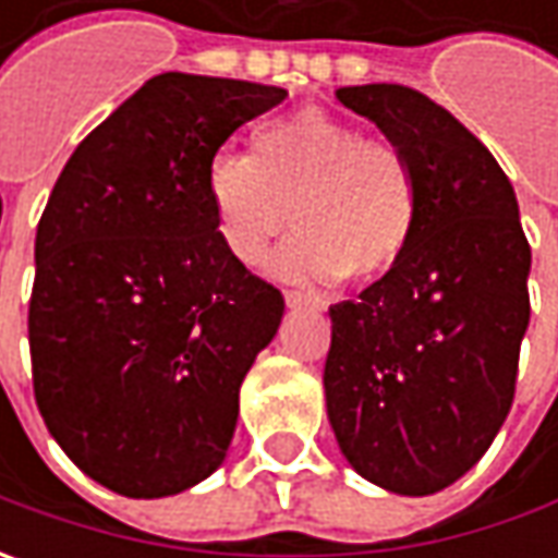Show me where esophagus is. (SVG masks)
Here are the masks:
<instances>
[{
  "instance_id": "1",
  "label": "esophagus",
  "mask_w": 558,
  "mask_h": 558,
  "mask_svg": "<svg viewBox=\"0 0 558 558\" xmlns=\"http://www.w3.org/2000/svg\"><path fill=\"white\" fill-rule=\"evenodd\" d=\"M286 304L291 311H301V307H319V298L304 294V291H286Z\"/></svg>"
}]
</instances>
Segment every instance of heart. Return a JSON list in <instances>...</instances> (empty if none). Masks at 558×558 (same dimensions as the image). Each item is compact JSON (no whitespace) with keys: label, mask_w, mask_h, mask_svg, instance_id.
<instances>
[{"label":"heart","mask_w":558,"mask_h":558,"mask_svg":"<svg viewBox=\"0 0 558 558\" xmlns=\"http://www.w3.org/2000/svg\"><path fill=\"white\" fill-rule=\"evenodd\" d=\"M204 195L226 251L257 267L269 242L298 226L269 257L282 282H369L395 269L416 235L418 183L410 158L388 140L319 108L257 126L251 158L223 151L207 163Z\"/></svg>","instance_id":"heart-1"}]
</instances>
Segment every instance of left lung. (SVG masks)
<instances>
[{
  "mask_svg": "<svg viewBox=\"0 0 558 558\" xmlns=\"http://www.w3.org/2000/svg\"><path fill=\"white\" fill-rule=\"evenodd\" d=\"M335 96L410 158L418 220L395 269L329 307L326 410L356 475L428 497L482 460L512 407L531 247L512 183L450 111L397 83Z\"/></svg>",
  "mask_w": 558,
  "mask_h": 558,
  "instance_id": "1",
  "label": "left lung"
}]
</instances>
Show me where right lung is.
Listing matches in <instances>:
<instances>
[{
	"label": "right lung",
	"instance_id": "add662e5",
	"mask_svg": "<svg viewBox=\"0 0 558 558\" xmlns=\"http://www.w3.org/2000/svg\"><path fill=\"white\" fill-rule=\"evenodd\" d=\"M286 89L158 74L76 145L36 226L33 395L101 487L155 500L214 475L286 301L239 264L204 195L214 155Z\"/></svg>",
	"mask_w": 558,
	"mask_h": 558
}]
</instances>
